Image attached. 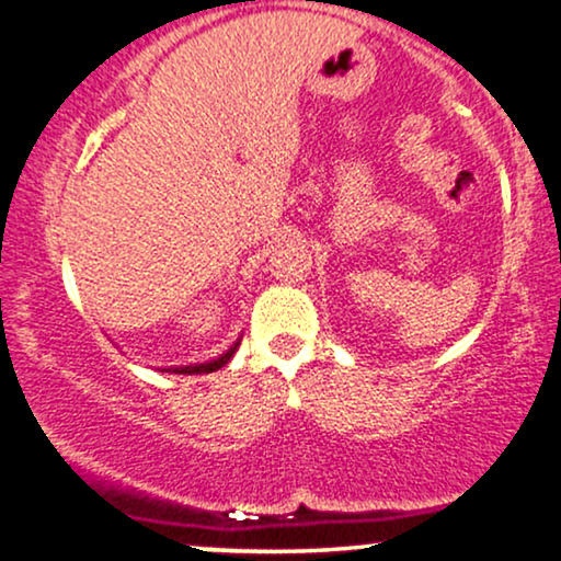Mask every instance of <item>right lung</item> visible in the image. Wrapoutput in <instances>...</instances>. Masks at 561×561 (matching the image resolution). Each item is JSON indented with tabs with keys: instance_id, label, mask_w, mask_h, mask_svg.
<instances>
[{
	"instance_id": "right-lung-1",
	"label": "right lung",
	"mask_w": 561,
	"mask_h": 561,
	"mask_svg": "<svg viewBox=\"0 0 561 561\" xmlns=\"http://www.w3.org/2000/svg\"><path fill=\"white\" fill-rule=\"evenodd\" d=\"M240 347V342H234L232 347L227 350L225 355H219L216 357V360H208V363H198V366H180V368H164V370H172V374H187V376H193V374H211V370H219L221 366H227L229 363V357L234 355V350Z\"/></svg>"
}]
</instances>
